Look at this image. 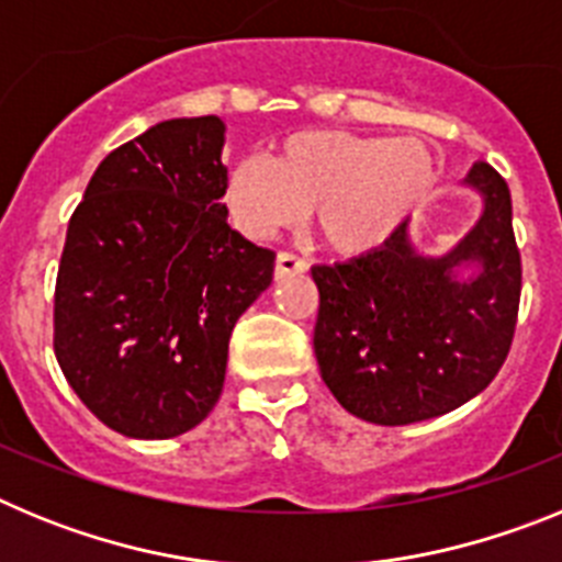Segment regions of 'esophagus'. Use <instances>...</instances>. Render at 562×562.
I'll list each match as a JSON object with an SVG mask.
<instances>
[{
	"mask_svg": "<svg viewBox=\"0 0 562 562\" xmlns=\"http://www.w3.org/2000/svg\"><path fill=\"white\" fill-rule=\"evenodd\" d=\"M306 272V261L304 258H297L295 252H278L276 258V278L281 281V278L286 276H304Z\"/></svg>",
	"mask_w": 562,
	"mask_h": 562,
	"instance_id": "obj_1",
	"label": "esophagus"
}]
</instances>
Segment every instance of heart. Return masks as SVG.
I'll return each mask as SVG.
<instances>
[{
    "label": "heart",
    "instance_id": "b5f03b06",
    "mask_svg": "<svg viewBox=\"0 0 562 562\" xmlns=\"http://www.w3.org/2000/svg\"><path fill=\"white\" fill-rule=\"evenodd\" d=\"M436 182V160L419 137L312 132L290 134L276 160L250 154L225 182L231 216L247 236L267 238L315 211L329 250L362 256L385 247L414 220Z\"/></svg>",
    "mask_w": 562,
    "mask_h": 562
}]
</instances>
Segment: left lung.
I'll return each mask as SVG.
<instances>
[{
    "label": "left lung",
    "mask_w": 562,
    "mask_h": 562,
    "mask_svg": "<svg viewBox=\"0 0 562 562\" xmlns=\"http://www.w3.org/2000/svg\"><path fill=\"white\" fill-rule=\"evenodd\" d=\"M461 186L484 202L473 231L441 256L411 222L374 252L312 267L321 376L357 419L414 425L450 414L493 382L513 346L520 252L504 177L475 162Z\"/></svg>",
    "instance_id": "1"
}]
</instances>
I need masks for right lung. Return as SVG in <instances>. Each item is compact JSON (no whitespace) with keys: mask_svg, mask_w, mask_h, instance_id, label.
Listing matches in <instances>:
<instances>
[{"mask_svg":"<svg viewBox=\"0 0 562 562\" xmlns=\"http://www.w3.org/2000/svg\"><path fill=\"white\" fill-rule=\"evenodd\" d=\"M225 123L173 117L103 157L56 281L64 376L128 439L188 434L220 402L227 342L276 252L227 225Z\"/></svg>","mask_w":562,"mask_h":562,"instance_id":"1","label":"right lung"}]
</instances>
